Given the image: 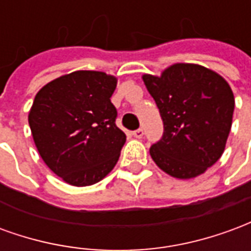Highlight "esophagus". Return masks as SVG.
<instances>
[{"label": "esophagus", "mask_w": 251, "mask_h": 251, "mask_svg": "<svg viewBox=\"0 0 251 251\" xmlns=\"http://www.w3.org/2000/svg\"><path fill=\"white\" fill-rule=\"evenodd\" d=\"M133 136L136 137V138H142V136H144V130L140 127V129H137V130L133 131Z\"/></svg>", "instance_id": "esophagus-1"}]
</instances>
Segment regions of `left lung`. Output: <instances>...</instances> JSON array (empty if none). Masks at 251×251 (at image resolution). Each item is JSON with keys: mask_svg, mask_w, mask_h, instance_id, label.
I'll return each mask as SVG.
<instances>
[{"mask_svg": "<svg viewBox=\"0 0 251 251\" xmlns=\"http://www.w3.org/2000/svg\"><path fill=\"white\" fill-rule=\"evenodd\" d=\"M142 80L160 110L161 140L149 149L153 161L176 179L204 174L225 152L234 94L223 77L199 64L176 63L161 76Z\"/></svg>", "mask_w": 251, "mask_h": 251, "instance_id": "obj_1", "label": "left lung"}]
</instances>
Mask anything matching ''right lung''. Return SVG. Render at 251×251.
Here are the masks:
<instances>
[{
    "instance_id": "add662e5",
    "label": "right lung",
    "mask_w": 251,
    "mask_h": 251,
    "mask_svg": "<svg viewBox=\"0 0 251 251\" xmlns=\"http://www.w3.org/2000/svg\"><path fill=\"white\" fill-rule=\"evenodd\" d=\"M117 77L75 71L36 94L28 121L43 161L75 187L93 185L111 172L126 136L115 125L111 95Z\"/></svg>"
}]
</instances>
